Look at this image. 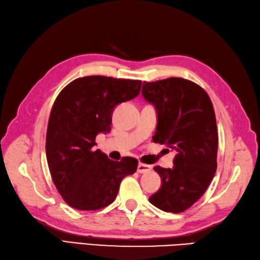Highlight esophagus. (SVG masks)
Returning a JSON list of instances; mask_svg holds the SVG:
<instances>
[{"label":"esophagus","instance_id":"34e87169","mask_svg":"<svg viewBox=\"0 0 260 260\" xmlns=\"http://www.w3.org/2000/svg\"><path fill=\"white\" fill-rule=\"evenodd\" d=\"M152 170V166L147 165V164H143V162H140L137 166V172L140 174H144V173H147Z\"/></svg>","mask_w":260,"mask_h":260}]
</instances>
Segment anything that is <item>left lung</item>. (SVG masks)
I'll return each mask as SVG.
<instances>
[{
    "label": "left lung",
    "mask_w": 260,
    "mask_h": 260,
    "mask_svg": "<svg viewBox=\"0 0 260 260\" xmlns=\"http://www.w3.org/2000/svg\"><path fill=\"white\" fill-rule=\"evenodd\" d=\"M142 94L157 112L153 141L176 152L172 168L154 167L161 186L149 203L183 213L204 195L216 173L218 133L212 101L196 83L180 77L144 82Z\"/></svg>",
    "instance_id": "8db88e82"
}]
</instances>
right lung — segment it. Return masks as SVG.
<instances>
[{"label": "right lung", "mask_w": 260, "mask_h": 260, "mask_svg": "<svg viewBox=\"0 0 260 260\" xmlns=\"http://www.w3.org/2000/svg\"><path fill=\"white\" fill-rule=\"evenodd\" d=\"M142 82L101 75L76 78L54 102L46 132V158L59 195L78 210L112 204L122 179L137 170V159L112 160L94 149L100 133L111 131L119 103L140 94Z\"/></svg>", "instance_id": "1"}]
</instances>
